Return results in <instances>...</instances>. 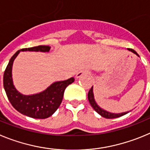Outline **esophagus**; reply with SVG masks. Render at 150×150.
<instances>
[{
  "instance_id": "34e87169",
  "label": "esophagus",
  "mask_w": 150,
  "mask_h": 150,
  "mask_svg": "<svg viewBox=\"0 0 150 150\" xmlns=\"http://www.w3.org/2000/svg\"><path fill=\"white\" fill-rule=\"evenodd\" d=\"M89 74V71L88 70H81V71H79V72L76 74V78H79L81 77V76H84V75H87V74Z\"/></svg>"
}]
</instances>
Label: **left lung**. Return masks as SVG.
Instances as JSON below:
<instances>
[{
  "mask_svg": "<svg viewBox=\"0 0 150 150\" xmlns=\"http://www.w3.org/2000/svg\"><path fill=\"white\" fill-rule=\"evenodd\" d=\"M128 50L132 52L133 53L136 54L137 56H139L138 54H137V52L134 51V50H132V49H128ZM88 101H89L90 104H91V106L92 107V108H93V109L95 110L98 113V114H100V116H103V117L107 118V119H114V118L120 117V116H124V115L127 114L128 112H121V113H112V112H108V111H106V110H104L102 109V108H100V107H99L98 104H97V103L95 102V98H94L93 86L90 88L89 91H88Z\"/></svg>",
  "mask_w": 150,
  "mask_h": 150,
  "instance_id": "left-lung-1",
  "label": "left lung"
}]
</instances>
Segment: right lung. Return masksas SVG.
<instances>
[{
	"instance_id": "1",
	"label": "right lung",
	"mask_w": 150,
	"mask_h": 150,
	"mask_svg": "<svg viewBox=\"0 0 150 150\" xmlns=\"http://www.w3.org/2000/svg\"><path fill=\"white\" fill-rule=\"evenodd\" d=\"M50 46H38L18 50L12 56L4 74V87L6 96L17 111L22 114L35 119H46L57 110L63 99L64 90L74 82L71 77L64 81L55 82L42 92L31 95H25L18 92L13 85L12 67L13 61L21 51L49 52Z\"/></svg>"
}]
</instances>
